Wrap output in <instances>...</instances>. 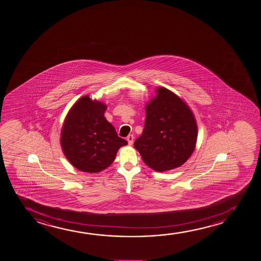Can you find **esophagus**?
<instances>
[{
  "mask_svg": "<svg viewBox=\"0 0 261 261\" xmlns=\"http://www.w3.org/2000/svg\"><path fill=\"white\" fill-rule=\"evenodd\" d=\"M134 138H135V137H134L133 135H129V136L126 137V141L128 142L129 145H132L133 143H134Z\"/></svg>",
  "mask_w": 261,
  "mask_h": 261,
  "instance_id": "obj_1",
  "label": "esophagus"
}]
</instances>
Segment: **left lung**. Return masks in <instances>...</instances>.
I'll list each match as a JSON object with an SVG mask.
<instances>
[{
    "mask_svg": "<svg viewBox=\"0 0 261 261\" xmlns=\"http://www.w3.org/2000/svg\"><path fill=\"white\" fill-rule=\"evenodd\" d=\"M143 134L134 146L143 162L158 172L186 163L196 147L198 126L193 112L182 98L165 87L145 104Z\"/></svg>",
    "mask_w": 261,
    "mask_h": 261,
    "instance_id": "8db88e82",
    "label": "left lung"
}]
</instances>
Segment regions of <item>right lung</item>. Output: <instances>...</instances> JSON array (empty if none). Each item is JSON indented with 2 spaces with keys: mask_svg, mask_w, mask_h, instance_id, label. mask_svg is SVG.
I'll list each match as a JSON object with an SVG mask.
<instances>
[{
  "mask_svg": "<svg viewBox=\"0 0 261 261\" xmlns=\"http://www.w3.org/2000/svg\"><path fill=\"white\" fill-rule=\"evenodd\" d=\"M106 110V104L84 95L65 118L61 149L70 164L80 171H102L112 164L119 148L127 144L104 117Z\"/></svg>",
  "mask_w": 261,
  "mask_h": 261,
  "instance_id": "1",
  "label": "right lung"
}]
</instances>
